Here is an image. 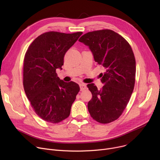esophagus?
I'll list each match as a JSON object with an SVG mask.
<instances>
[{"instance_id":"34e87169","label":"esophagus","mask_w":160,"mask_h":160,"mask_svg":"<svg viewBox=\"0 0 160 160\" xmlns=\"http://www.w3.org/2000/svg\"><path fill=\"white\" fill-rule=\"evenodd\" d=\"M80 91H83L86 88V83H80Z\"/></svg>"}]
</instances>
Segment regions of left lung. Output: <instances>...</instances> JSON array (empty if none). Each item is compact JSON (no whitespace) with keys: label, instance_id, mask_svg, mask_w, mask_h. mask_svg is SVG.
Listing matches in <instances>:
<instances>
[{"label":"left lung","instance_id":"8db88e82","mask_svg":"<svg viewBox=\"0 0 160 160\" xmlns=\"http://www.w3.org/2000/svg\"><path fill=\"white\" fill-rule=\"evenodd\" d=\"M89 46L98 65L104 67L100 73L104 86L98 90L94 83L87 86L92 99L88 108L92 118L102 124L117 120L127 107L135 85L136 59L128 42L115 32H89L78 40Z\"/></svg>","mask_w":160,"mask_h":160}]
</instances>
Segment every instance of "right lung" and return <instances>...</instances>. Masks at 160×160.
<instances>
[{
    "label": "right lung",
    "instance_id": "obj_1",
    "mask_svg": "<svg viewBox=\"0 0 160 160\" xmlns=\"http://www.w3.org/2000/svg\"><path fill=\"white\" fill-rule=\"evenodd\" d=\"M82 34V32L43 33L33 40L24 55L25 93L36 113L48 122L56 124L67 119L80 91L78 83L58 77L56 69H62L65 53Z\"/></svg>",
    "mask_w": 160,
    "mask_h": 160
}]
</instances>
